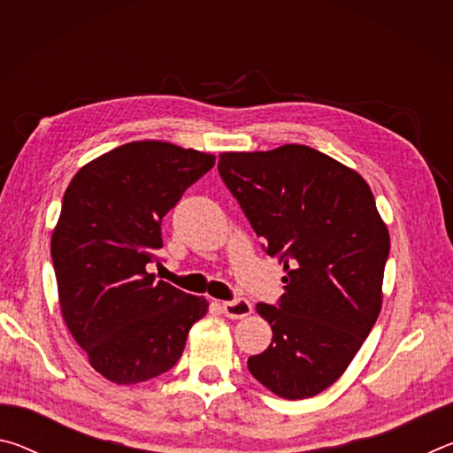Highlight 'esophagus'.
<instances>
[{"label":"esophagus","instance_id":"1","mask_svg":"<svg viewBox=\"0 0 453 453\" xmlns=\"http://www.w3.org/2000/svg\"><path fill=\"white\" fill-rule=\"evenodd\" d=\"M224 313L232 319H242L251 313V303L245 297H235V300L224 302Z\"/></svg>","mask_w":453,"mask_h":453}]
</instances>
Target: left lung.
Returning <instances> with one entry per match:
<instances>
[{"mask_svg":"<svg viewBox=\"0 0 453 453\" xmlns=\"http://www.w3.org/2000/svg\"><path fill=\"white\" fill-rule=\"evenodd\" d=\"M218 170L267 256L283 296L256 305L272 343L248 359L286 400L318 395L346 372L381 308L389 234L362 175L308 145L221 153Z\"/></svg>","mask_w":453,"mask_h":453,"instance_id":"8db88e82","label":"left lung"}]
</instances>
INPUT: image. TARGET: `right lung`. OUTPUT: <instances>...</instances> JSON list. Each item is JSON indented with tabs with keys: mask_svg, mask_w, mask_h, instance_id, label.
<instances>
[{
	"mask_svg": "<svg viewBox=\"0 0 453 453\" xmlns=\"http://www.w3.org/2000/svg\"><path fill=\"white\" fill-rule=\"evenodd\" d=\"M216 157L165 142H132L73 175L51 235L61 313L89 364L132 386L178 364L208 311L148 272L164 248L162 219Z\"/></svg>",
	"mask_w": 453,
	"mask_h": 453,
	"instance_id": "add662e5",
	"label": "right lung"
}]
</instances>
